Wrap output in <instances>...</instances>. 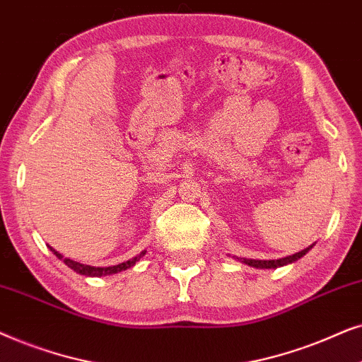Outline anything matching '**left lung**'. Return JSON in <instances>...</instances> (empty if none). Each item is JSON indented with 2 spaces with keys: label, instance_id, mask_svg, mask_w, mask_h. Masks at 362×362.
Listing matches in <instances>:
<instances>
[{
  "label": "left lung",
  "instance_id": "1",
  "mask_svg": "<svg viewBox=\"0 0 362 362\" xmlns=\"http://www.w3.org/2000/svg\"><path fill=\"white\" fill-rule=\"evenodd\" d=\"M311 248V247H310ZM310 248H305L301 250V252H298L295 255H291V257H286V258H279V259H248V258H240V262L250 264V267H255V268H278V267H283V264H288V263H293L296 262L298 258H301L303 255H306L310 252Z\"/></svg>",
  "mask_w": 362,
  "mask_h": 362
}]
</instances>
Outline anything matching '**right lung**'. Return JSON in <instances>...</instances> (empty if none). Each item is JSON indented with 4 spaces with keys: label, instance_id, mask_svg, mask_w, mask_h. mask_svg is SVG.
I'll list each match as a JSON object with an SVG mask.
<instances>
[{
    "label": "right lung",
    "instance_id": "obj_1",
    "mask_svg": "<svg viewBox=\"0 0 362 362\" xmlns=\"http://www.w3.org/2000/svg\"><path fill=\"white\" fill-rule=\"evenodd\" d=\"M51 252L56 255L57 258H62L61 253H57L54 248H51ZM146 252H142L139 257H136L134 259H129V262L125 263H120V264H115V267H107V268H95V267H89V264H83L79 262H72L69 258H64V263L69 267L71 269H74L76 273H81V274H86V276H104V274H112V273H119V272H124V269L131 268L136 264V262L141 259V257H144Z\"/></svg>",
    "mask_w": 362,
    "mask_h": 362
}]
</instances>
